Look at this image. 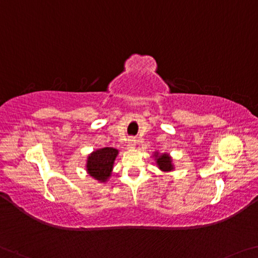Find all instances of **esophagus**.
<instances>
[{
  "label": "esophagus",
  "mask_w": 258,
  "mask_h": 258,
  "mask_svg": "<svg viewBox=\"0 0 258 258\" xmlns=\"http://www.w3.org/2000/svg\"><path fill=\"white\" fill-rule=\"evenodd\" d=\"M136 144H137V142H136V140H134V139H131V140L128 141V146L131 147V148H133V147L136 146Z\"/></svg>",
  "instance_id": "1"
}]
</instances>
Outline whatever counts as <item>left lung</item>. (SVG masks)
Masks as SVG:
<instances>
[{"label":"left lung","instance_id":"8db88e82","mask_svg":"<svg viewBox=\"0 0 258 258\" xmlns=\"http://www.w3.org/2000/svg\"><path fill=\"white\" fill-rule=\"evenodd\" d=\"M157 164L159 166V169L163 171H171L173 169L172 164H171V158L167 156L166 154H163L162 156H159V158H157Z\"/></svg>","mask_w":258,"mask_h":258}]
</instances>
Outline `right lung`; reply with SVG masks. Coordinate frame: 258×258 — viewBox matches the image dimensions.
Instances as JSON below:
<instances>
[{"label": "right lung", "mask_w": 258, "mask_h": 258, "mask_svg": "<svg viewBox=\"0 0 258 258\" xmlns=\"http://www.w3.org/2000/svg\"><path fill=\"white\" fill-rule=\"evenodd\" d=\"M117 154V149L110 148V147L94 151L87 161L88 173L100 181L107 180L111 173Z\"/></svg>", "instance_id": "obj_1"}]
</instances>
